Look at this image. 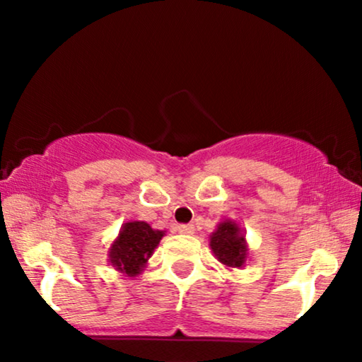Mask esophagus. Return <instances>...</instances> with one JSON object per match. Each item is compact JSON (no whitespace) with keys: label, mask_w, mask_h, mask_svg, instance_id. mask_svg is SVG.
<instances>
[{"label":"esophagus","mask_w":362,"mask_h":362,"mask_svg":"<svg viewBox=\"0 0 362 362\" xmlns=\"http://www.w3.org/2000/svg\"><path fill=\"white\" fill-rule=\"evenodd\" d=\"M177 232L182 235H191L194 234V226L192 224H180L177 226Z\"/></svg>","instance_id":"1"}]
</instances>
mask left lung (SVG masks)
Returning <instances> with one entry per match:
<instances>
[{
  "label": "left lung",
  "mask_w": 362,
  "mask_h": 362,
  "mask_svg": "<svg viewBox=\"0 0 362 362\" xmlns=\"http://www.w3.org/2000/svg\"><path fill=\"white\" fill-rule=\"evenodd\" d=\"M209 247L214 252L217 260L230 269H242L245 265L249 249L244 230L239 224L230 219L222 221L217 229L209 237Z\"/></svg>",
  "instance_id": "left-lung-1"
}]
</instances>
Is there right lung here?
<instances>
[{
    "mask_svg": "<svg viewBox=\"0 0 362 362\" xmlns=\"http://www.w3.org/2000/svg\"><path fill=\"white\" fill-rule=\"evenodd\" d=\"M165 235L163 230L151 229L143 221H132L122 226L120 234L110 247L108 262L127 276H136Z\"/></svg>",
    "mask_w": 362,
    "mask_h": 362,
    "instance_id": "obj_1",
    "label": "right lung"
}]
</instances>
